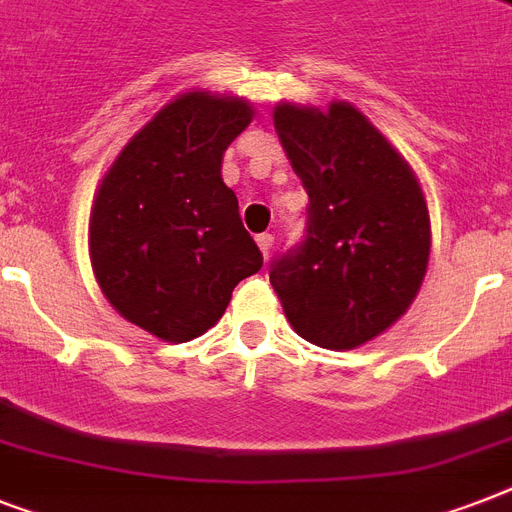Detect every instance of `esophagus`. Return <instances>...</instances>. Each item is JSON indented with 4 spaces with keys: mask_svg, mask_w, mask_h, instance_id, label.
Listing matches in <instances>:
<instances>
[{
    "mask_svg": "<svg viewBox=\"0 0 512 512\" xmlns=\"http://www.w3.org/2000/svg\"><path fill=\"white\" fill-rule=\"evenodd\" d=\"M257 247H260V252H263L265 257L271 255V247H273V233H260V236H257Z\"/></svg>",
    "mask_w": 512,
    "mask_h": 512,
    "instance_id": "obj_1",
    "label": "esophagus"
}]
</instances>
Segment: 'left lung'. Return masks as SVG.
Wrapping results in <instances>:
<instances>
[{
  "instance_id": "left-lung-1",
  "label": "left lung",
  "mask_w": 512,
  "mask_h": 512,
  "mask_svg": "<svg viewBox=\"0 0 512 512\" xmlns=\"http://www.w3.org/2000/svg\"><path fill=\"white\" fill-rule=\"evenodd\" d=\"M273 127L308 193V236L271 268L297 335L353 350L393 327L420 292L430 215L404 156L356 106L273 108Z\"/></svg>"
}]
</instances>
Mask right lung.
<instances>
[{
  "label": "right lung",
  "instance_id": "obj_1",
  "mask_svg": "<svg viewBox=\"0 0 512 512\" xmlns=\"http://www.w3.org/2000/svg\"><path fill=\"white\" fill-rule=\"evenodd\" d=\"M252 116L244 98L183 92L132 135L100 180L92 273L119 316L159 340L204 335L233 287L263 268L220 175L225 148Z\"/></svg>",
  "mask_w": 512,
  "mask_h": 512
}]
</instances>
